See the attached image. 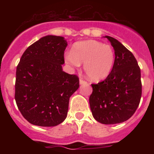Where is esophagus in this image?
I'll list each match as a JSON object with an SVG mask.
<instances>
[{"mask_svg":"<svg viewBox=\"0 0 154 154\" xmlns=\"http://www.w3.org/2000/svg\"><path fill=\"white\" fill-rule=\"evenodd\" d=\"M79 83L81 84V85H84V84H86L87 82L85 81V80H84L83 79H79Z\"/></svg>","mask_w":154,"mask_h":154,"instance_id":"esophagus-1","label":"esophagus"}]
</instances>
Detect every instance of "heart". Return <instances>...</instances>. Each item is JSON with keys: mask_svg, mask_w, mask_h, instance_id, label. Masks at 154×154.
<instances>
[{"mask_svg": "<svg viewBox=\"0 0 154 154\" xmlns=\"http://www.w3.org/2000/svg\"><path fill=\"white\" fill-rule=\"evenodd\" d=\"M115 61L112 46L96 40L78 42L72 46V52L65 53V62L71 67L79 68L84 63V71L92 81L105 79L110 74Z\"/></svg>", "mask_w": 154, "mask_h": 154, "instance_id": "obj_1", "label": "heart"}]
</instances>
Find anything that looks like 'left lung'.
I'll list each match as a JSON object with an SVG mask.
<instances>
[{
  "label": "left lung",
  "instance_id": "1",
  "mask_svg": "<svg viewBox=\"0 0 154 154\" xmlns=\"http://www.w3.org/2000/svg\"><path fill=\"white\" fill-rule=\"evenodd\" d=\"M106 38L115 51L114 65L106 79L92 84L89 105L96 121L103 124H116L130 119L140 104L141 73L133 53L116 39Z\"/></svg>",
  "mask_w": 154,
  "mask_h": 154
}]
</instances>
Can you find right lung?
<instances>
[{"mask_svg":"<svg viewBox=\"0 0 154 154\" xmlns=\"http://www.w3.org/2000/svg\"><path fill=\"white\" fill-rule=\"evenodd\" d=\"M67 42L48 35L30 45L16 69L15 99L21 115L31 124L55 126L67 116L70 96L79 79L62 71Z\"/></svg>","mask_w":154,"mask_h":154,"instance_id":"obj_1","label":"right lung"}]
</instances>
